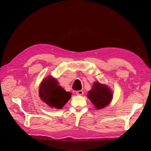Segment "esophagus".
<instances>
[{
  "label": "esophagus",
  "instance_id": "obj_1",
  "mask_svg": "<svg viewBox=\"0 0 151 151\" xmlns=\"http://www.w3.org/2000/svg\"><path fill=\"white\" fill-rule=\"evenodd\" d=\"M76 94H77V95H80V96H82V95H83V94H84L83 91H81V90L76 91Z\"/></svg>",
  "mask_w": 151,
  "mask_h": 151
}]
</instances>
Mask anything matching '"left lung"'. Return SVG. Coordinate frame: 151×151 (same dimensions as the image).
<instances>
[{
	"mask_svg": "<svg viewBox=\"0 0 151 151\" xmlns=\"http://www.w3.org/2000/svg\"><path fill=\"white\" fill-rule=\"evenodd\" d=\"M88 97L96 108L101 109L110 103L113 93L106 85L95 82L92 89L88 92Z\"/></svg>",
	"mask_w": 151,
	"mask_h": 151,
	"instance_id": "left-lung-1",
	"label": "left lung"
}]
</instances>
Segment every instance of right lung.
I'll return each instance as SVG.
<instances>
[{
	"mask_svg": "<svg viewBox=\"0 0 151 151\" xmlns=\"http://www.w3.org/2000/svg\"><path fill=\"white\" fill-rule=\"evenodd\" d=\"M39 94L41 99L50 107L61 109L70 99L72 94L59 86L55 79L48 76L40 84Z\"/></svg>",
	"mask_w": 151,
	"mask_h": 151,
	"instance_id": "obj_1",
	"label": "right lung"
}]
</instances>
